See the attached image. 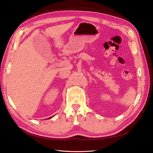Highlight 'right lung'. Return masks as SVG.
<instances>
[{
	"mask_svg": "<svg viewBox=\"0 0 153 153\" xmlns=\"http://www.w3.org/2000/svg\"><path fill=\"white\" fill-rule=\"evenodd\" d=\"M50 118H52V117H50V118H48V119H50Z\"/></svg>",
	"mask_w": 153,
	"mask_h": 153,
	"instance_id": "obj_1",
	"label": "right lung"
}]
</instances>
